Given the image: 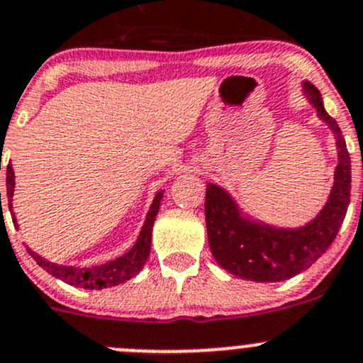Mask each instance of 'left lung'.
Instances as JSON below:
<instances>
[{"label":"left lung","instance_id":"obj_1","mask_svg":"<svg viewBox=\"0 0 363 363\" xmlns=\"http://www.w3.org/2000/svg\"><path fill=\"white\" fill-rule=\"evenodd\" d=\"M311 104L337 137L339 164L332 195L314 221L298 230L256 225L239 216L233 200L214 184L205 191V221L212 256L233 276L258 283L290 279L309 269L330 247L346 216L351 195V160L334 117L323 108L321 94L306 82Z\"/></svg>","mask_w":363,"mask_h":363}]
</instances>
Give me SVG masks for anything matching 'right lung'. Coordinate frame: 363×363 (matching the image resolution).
<instances>
[{
	"label": "right lung",
	"mask_w": 363,
	"mask_h": 363,
	"mask_svg": "<svg viewBox=\"0 0 363 363\" xmlns=\"http://www.w3.org/2000/svg\"><path fill=\"white\" fill-rule=\"evenodd\" d=\"M13 168L9 163L6 167V193H9V208L12 212V196H13ZM163 199V191H160L156 195L155 202H152L151 208L147 212V218H145V225L142 228L140 237H138L137 244L131 247V251H128L126 255L121 256V258L113 259V262L105 263V265L91 267V269H77V267H65V265H56V263H50L47 259H43L42 256H38L36 252H33L28 247V252L31 255V258L38 263L42 269H45L50 276L57 277V279L65 281V283L72 284V286L86 288V290H101V288L108 286H117V284L124 283V281L131 279L133 276H137L142 270V267L145 265L149 258V252H151V233H152V225H155L156 214H158L160 202ZM0 202H1V193H0ZM16 221V218H13Z\"/></svg>",
	"instance_id": "obj_1"
}]
</instances>
